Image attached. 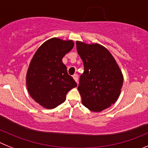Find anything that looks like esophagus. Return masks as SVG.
<instances>
[{"label":"esophagus","mask_w":148,"mask_h":148,"mask_svg":"<svg viewBox=\"0 0 148 148\" xmlns=\"http://www.w3.org/2000/svg\"><path fill=\"white\" fill-rule=\"evenodd\" d=\"M73 78H74V80H75V82H76V83L78 84V75H77V74H74V75H73Z\"/></svg>","instance_id":"obj_1"}]
</instances>
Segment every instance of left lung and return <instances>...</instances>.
<instances>
[{"instance_id": "1", "label": "left lung", "mask_w": 148, "mask_h": 148, "mask_svg": "<svg viewBox=\"0 0 148 148\" xmlns=\"http://www.w3.org/2000/svg\"><path fill=\"white\" fill-rule=\"evenodd\" d=\"M77 52L84 63L78 90L82 104L93 112H101L119 97L123 75L108 49L99 44L76 41Z\"/></svg>"}]
</instances>
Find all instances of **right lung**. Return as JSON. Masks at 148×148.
<instances>
[{
	"label": "right lung",
	"instance_id": "add662e5",
	"mask_svg": "<svg viewBox=\"0 0 148 148\" xmlns=\"http://www.w3.org/2000/svg\"><path fill=\"white\" fill-rule=\"evenodd\" d=\"M74 47L71 40L53 38L38 49L27 73V87L32 99L47 109H53L66 100V95L77 86L68 75L63 57Z\"/></svg>",
	"mask_w": 148,
	"mask_h": 148
}]
</instances>
